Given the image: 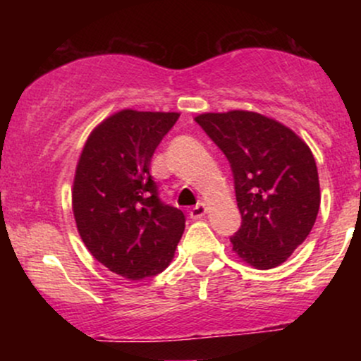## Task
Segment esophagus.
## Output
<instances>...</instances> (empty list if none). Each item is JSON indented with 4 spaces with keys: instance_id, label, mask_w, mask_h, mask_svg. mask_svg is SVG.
Here are the masks:
<instances>
[{
    "instance_id": "obj_1",
    "label": "esophagus",
    "mask_w": 361,
    "mask_h": 361,
    "mask_svg": "<svg viewBox=\"0 0 361 361\" xmlns=\"http://www.w3.org/2000/svg\"><path fill=\"white\" fill-rule=\"evenodd\" d=\"M207 214V205L204 202H200L198 205H195L192 210H190V219H193V221H198V219H202L204 215Z\"/></svg>"
}]
</instances>
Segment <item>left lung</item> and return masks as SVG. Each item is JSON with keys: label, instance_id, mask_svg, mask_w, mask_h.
I'll return each mask as SVG.
<instances>
[{"label": "left lung", "instance_id": "8db88e82", "mask_svg": "<svg viewBox=\"0 0 361 361\" xmlns=\"http://www.w3.org/2000/svg\"><path fill=\"white\" fill-rule=\"evenodd\" d=\"M197 123L231 163L243 222L233 251L256 270L287 261L305 241L321 205L316 159L279 120L247 110L200 114Z\"/></svg>", "mask_w": 361, "mask_h": 361}]
</instances>
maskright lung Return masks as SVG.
<instances>
[{"label":"right lung","instance_id":"right-lung-1","mask_svg":"<svg viewBox=\"0 0 361 361\" xmlns=\"http://www.w3.org/2000/svg\"><path fill=\"white\" fill-rule=\"evenodd\" d=\"M176 111L126 109L86 139L73 183V214L82 243L115 275L142 280L171 263L185 215L164 205L149 166Z\"/></svg>","mask_w":361,"mask_h":361}]
</instances>
